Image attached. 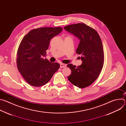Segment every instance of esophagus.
Listing matches in <instances>:
<instances>
[{
	"label": "esophagus",
	"instance_id": "obj_1",
	"mask_svg": "<svg viewBox=\"0 0 126 126\" xmlns=\"http://www.w3.org/2000/svg\"><path fill=\"white\" fill-rule=\"evenodd\" d=\"M60 66L61 68H63V67H65L66 66V65L63 63H60Z\"/></svg>",
	"mask_w": 126,
	"mask_h": 126
}]
</instances>
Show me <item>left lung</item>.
I'll return each instance as SVG.
<instances>
[{
  "instance_id": "obj_1",
  "label": "left lung",
  "mask_w": 126,
  "mask_h": 126,
  "mask_svg": "<svg viewBox=\"0 0 126 126\" xmlns=\"http://www.w3.org/2000/svg\"><path fill=\"white\" fill-rule=\"evenodd\" d=\"M80 40L76 53L81 55L82 64L76 67L67 65L71 70L68 80L80 88L91 85L99 77L104 62L102 42L98 32L84 23H79L64 27Z\"/></svg>"
}]
</instances>
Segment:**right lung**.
Wrapping results in <instances>:
<instances>
[{"label":"right lung","instance_id":"add662e5","mask_svg":"<svg viewBox=\"0 0 126 126\" xmlns=\"http://www.w3.org/2000/svg\"><path fill=\"white\" fill-rule=\"evenodd\" d=\"M63 30L60 27H42L30 31L23 38L17 53L18 70L30 85L40 87L47 83L60 68L46 56L51 39Z\"/></svg>","mask_w":126,"mask_h":126}]
</instances>
